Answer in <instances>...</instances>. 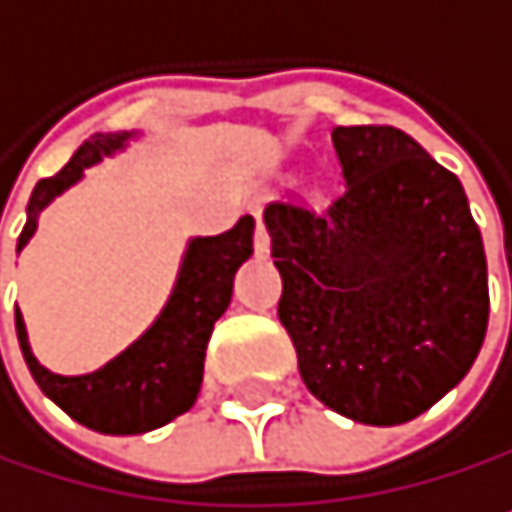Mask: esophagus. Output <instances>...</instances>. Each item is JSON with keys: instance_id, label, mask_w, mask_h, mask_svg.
<instances>
[{"instance_id": "1", "label": "esophagus", "mask_w": 512, "mask_h": 512, "mask_svg": "<svg viewBox=\"0 0 512 512\" xmlns=\"http://www.w3.org/2000/svg\"><path fill=\"white\" fill-rule=\"evenodd\" d=\"M268 247H271V238H268V228H265L262 216L256 213V232H253V250H256V256H268Z\"/></svg>"}]
</instances>
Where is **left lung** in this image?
<instances>
[{"label": "left lung", "mask_w": 512, "mask_h": 512, "mask_svg": "<svg viewBox=\"0 0 512 512\" xmlns=\"http://www.w3.org/2000/svg\"><path fill=\"white\" fill-rule=\"evenodd\" d=\"M345 189L323 210L271 201L277 317L305 388L360 424L418 418L470 372L489 274L458 176L388 124L332 131Z\"/></svg>", "instance_id": "8db88e82"}]
</instances>
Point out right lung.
<instances>
[{"mask_svg":"<svg viewBox=\"0 0 512 512\" xmlns=\"http://www.w3.org/2000/svg\"><path fill=\"white\" fill-rule=\"evenodd\" d=\"M131 134H94L79 146L69 164L39 180L30 204L27 225L17 238V253L36 232V216L72 183L82 180L85 167L103 155L118 152ZM253 253V216H241L235 228L213 238H195L186 250L176 287L143 336L91 375H54L30 351L27 326L14 311L17 342L36 385L69 418L100 433H146L192 409L204 378V354L213 323L232 302L235 271Z\"/></svg>","mask_w":512,"mask_h":512,"instance_id":"add662e5","label":"right lung"}]
</instances>
